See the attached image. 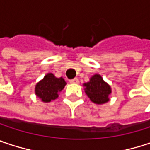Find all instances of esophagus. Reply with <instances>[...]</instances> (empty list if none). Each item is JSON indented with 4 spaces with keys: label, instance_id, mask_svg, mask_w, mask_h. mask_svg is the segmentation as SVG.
Wrapping results in <instances>:
<instances>
[{
    "label": "esophagus",
    "instance_id": "obj_1",
    "mask_svg": "<svg viewBox=\"0 0 150 150\" xmlns=\"http://www.w3.org/2000/svg\"><path fill=\"white\" fill-rule=\"evenodd\" d=\"M69 82H70V83H73V84H78V83H79V80H78L77 78H74V79L70 80Z\"/></svg>",
    "mask_w": 150,
    "mask_h": 150
}]
</instances>
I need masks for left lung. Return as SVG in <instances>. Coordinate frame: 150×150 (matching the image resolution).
<instances>
[{
    "instance_id": "left-lung-1",
    "label": "left lung",
    "mask_w": 150,
    "mask_h": 150,
    "mask_svg": "<svg viewBox=\"0 0 150 150\" xmlns=\"http://www.w3.org/2000/svg\"><path fill=\"white\" fill-rule=\"evenodd\" d=\"M85 93L92 102L101 105L109 101V95L112 93L111 87L103 80L101 75H93L90 81L84 83Z\"/></svg>"
}]
</instances>
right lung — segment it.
I'll return each instance as SVG.
<instances>
[{
  "label": "right lung",
  "instance_id": "add662e5",
  "mask_svg": "<svg viewBox=\"0 0 150 150\" xmlns=\"http://www.w3.org/2000/svg\"><path fill=\"white\" fill-rule=\"evenodd\" d=\"M65 85L66 81L62 77L57 78L52 73H48L44 79L37 83L35 93L43 102H50L58 97V93L64 88Z\"/></svg>",
  "mask_w": 150,
  "mask_h": 150
}]
</instances>
